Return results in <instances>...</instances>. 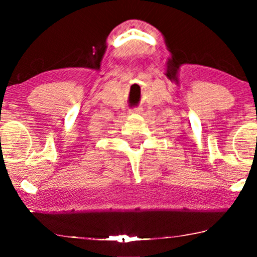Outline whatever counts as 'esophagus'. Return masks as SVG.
Here are the masks:
<instances>
[{
  "instance_id": "esophagus-1",
  "label": "esophagus",
  "mask_w": 257,
  "mask_h": 257,
  "mask_svg": "<svg viewBox=\"0 0 257 257\" xmlns=\"http://www.w3.org/2000/svg\"><path fill=\"white\" fill-rule=\"evenodd\" d=\"M132 113H140V111H142L141 108H134V109H131Z\"/></svg>"
}]
</instances>
